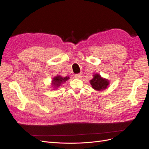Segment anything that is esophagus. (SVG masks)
I'll return each instance as SVG.
<instances>
[{
    "instance_id": "obj_1",
    "label": "esophagus",
    "mask_w": 149,
    "mask_h": 149,
    "mask_svg": "<svg viewBox=\"0 0 149 149\" xmlns=\"http://www.w3.org/2000/svg\"><path fill=\"white\" fill-rule=\"evenodd\" d=\"M74 78H78V79H79V78H81L82 77V74H81V73L75 74L74 75Z\"/></svg>"
}]
</instances>
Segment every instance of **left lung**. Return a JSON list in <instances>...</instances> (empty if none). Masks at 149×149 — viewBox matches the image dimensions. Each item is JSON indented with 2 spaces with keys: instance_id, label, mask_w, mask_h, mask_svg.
I'll use <instances>...</instances> for the list:
<instances>
[{
  "instance_id": "left-lung-1",
  "label": "left lung",
  "mask_w": 149,
  "mask_h": 149,
  "mask_svg": "<svg viewBox=\"0 0 149 149\" xmlns=\"http://www.w3.org/2000/svg\"><path fill=\"white\" fill-rule=\"evenodd\" d=\"M93 76V78L90 80L89 82L94 89L96 91H102L107 88L108 85L109 84V80L102 78L99 74H94Z\"/></svg>"
}]
</instances>
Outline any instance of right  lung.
<instances>
[{
    "instance_id": "right-lung-1",
    "label": "right lung",
    "mask_w": 149,
    "mask_h": 149,
    "mask_svg": "<svg viewBox=\"0 0 149 149\" xmlns=\"http://www.w3.org/2000/svg\"><path fill=\"white\" fill-rule=\"evenodd\" d=\"M70 79L69 76H66V77L63 78L61 76H56L55 77H54L53 78V80L52 81V86H53L54 88H57L60 86L65 83L67 80H68Z\"/></svg>"
}]
</instances>
